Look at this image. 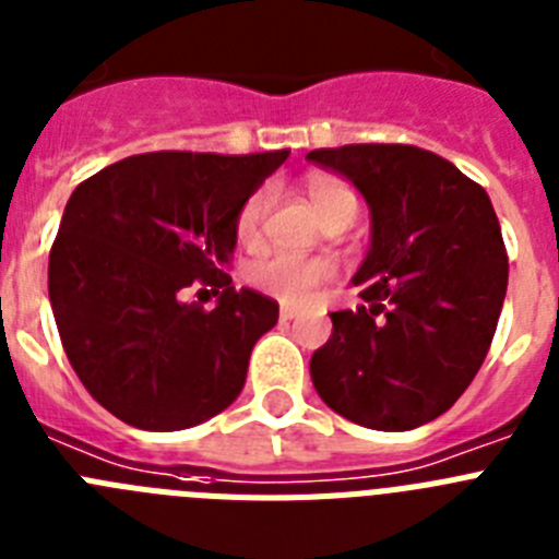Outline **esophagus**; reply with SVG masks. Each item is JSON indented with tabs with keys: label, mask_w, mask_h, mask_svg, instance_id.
Here are the masks:
<instances>
[{
	"label": "esophagus",
	"mask_w": 559,
	"mask_h": 559,
	"mask_svg": "<svg viewBox=\"0 0 559 559\" xmlns=\"http://www.w3.org/2000/svg\"><path fill=\"white\" fill-rule=\"evenodd\" d=\"M290 319H296V308H288V305H285V308L280 310V322H290Z\"/></svg>",
	"instance_id": "obj_1"
}]
</instances>
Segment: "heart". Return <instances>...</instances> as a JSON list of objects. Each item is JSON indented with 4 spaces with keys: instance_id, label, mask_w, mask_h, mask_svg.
Segmentation results:
<instances>
[{
    "instance_id": "heart-1",
    "label": "heart",
    "mask_w": 559,
    "mask_h": 559,
    "mask_svg": "<svg viewBox=\"0 0 559 559\" xmlns=\"http://www.w3.org/2000/svg\"><path fill=\"white\" fill-rule=\"evenodd\" d=\"M305 190H308L310 204H313V210L319 212V218L324 224L333 218H344V215H349L355 221V215H358V195L344 181L333 179V176L313 173L305 181ZM269 206V187H257V190H251L246 195V201L240 204V210L235 215V235L243 243H257L260 240ZM333 263L324 260V257H296L288 254V251H271V254L257 257L243 271L246 283L251 288L263 290V294H271L290 305H299L305 299H310L324 283L333 280Z\"/></svg>"
}]
</instances>
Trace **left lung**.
I'll use <instances>...</instances> for the list:
<instances>
[{"label": "left lung", "instance_id": "1", "mask_svg": "<svg viewBox=\"0 0 559 559\" xmlns=\"http://www.w3.org/2000/svg\"><path fill=\"white\" fill-rule=\"evenodd\" d=\"M308 159L353 181L372 210L355 274L364 305L335 310L310 358L319 397L374 431L426 426L464 394L496 335L510 257L490 195L431 151L344 145Z\"/></svg>", "mask_w": 559, "mask_h": 559}]
</instances>
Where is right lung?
Returning <instances> with one entry per match:
<instances>
[{"mask_svg":"<svg viewBox=\"0 0 559 559\" xmlns=\"http://www.w3.org/2000/svg\"><path fill=\"white\" fill-rule=\"evenodd\" d=\"M290 151H153L75 187L49 249V302L69 364L106 412L181 431L235 403L280 305L235 290V215ZM195 287L215 311L187 304Z\"/></svg>","mask_w":559,"mask_h":559,"instance_id":"right-lung-1","label":"right lung"}]
</instances>
